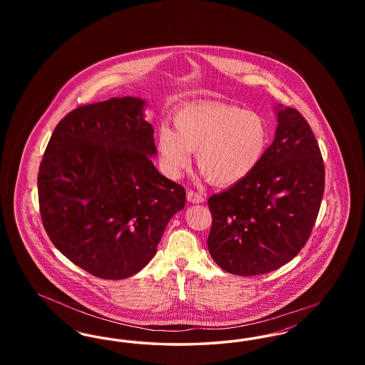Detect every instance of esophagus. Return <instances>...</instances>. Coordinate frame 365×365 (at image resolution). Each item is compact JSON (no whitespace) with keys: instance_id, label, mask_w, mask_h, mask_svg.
<instances>
[{"instance_id":"obj_1","label":"esophagus","mask_w":365,"mask_h":365,"mask_svg":"<svg viewBox=\"0 0 365 365\" xmlns=\"http://www.w3.org/2000/svg\"><path fill=\"white\" fill-rule=\"evenodd\" d=\"M187 201L191 204H202L205 201V195L197 191H189L187 192Z\"/></svg>"}]
</instances>
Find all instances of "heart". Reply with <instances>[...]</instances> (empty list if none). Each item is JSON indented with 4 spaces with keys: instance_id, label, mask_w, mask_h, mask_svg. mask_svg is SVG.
<instances>
[{
    "instance_id": "obj_1",
    "label": "heart",
    "mask_w": 365,
    "mask_h": 365,
    "mask_svg": "<svg viewBox=\"0 0 365 365\" xmlns=\"http://www.w3.org/2000/svg\"><path fill=\"white\" fill-rule=\"evenodd\" d=\"M174 124L175 130L161 125L156 139L161 170L173 179L182 176L195 152L212 183L235 185L259 167L269 140L262 116L235 105H187L175 113Z\"/></svg>"
}]
</instances>
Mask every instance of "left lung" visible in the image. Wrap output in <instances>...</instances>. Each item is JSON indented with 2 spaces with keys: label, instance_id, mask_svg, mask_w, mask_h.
I'll return each mask as SVG.
<instances>
[{
  "label": "left lung",
  "instance_id": "left-lung-1",
  "mask_svg": "<svg viewBox=\"0 0 365 365\" xmlns=\"http://www.w3.org/2000/svg\"><path fill=\"white\" fill-rule=\"evenodd\" d=\"M275 138L259 167L208 200V249L226 272L268 274L293 260L308 241L323 192L324 164L311 125L277 104Z\"/></svg>",
  "mask_w": 365,
  "mask_h": 365
}]
</instances>
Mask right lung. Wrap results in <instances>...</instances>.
Listing matches in <instances>:
<instances>
[{
    "mask_svg": "<svg viewBox=\"0 0 365 365\" xmlns=\"http://www.w3.org/2000/svg\"><path fill=\"white\" fill-rule=\"evenodd\" d=\"M146 100L109 98L70 112L53 131L38 174L53 245L101 279L138 274L155 257L186 191L157 171Z\"/></svg>",
    "mask_w": 365,
    "mask_h": 365,
    "instance_id": "1",
    "label": "right lung"
}]
</instances>
